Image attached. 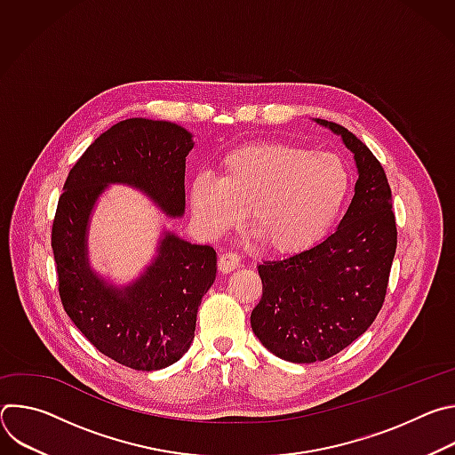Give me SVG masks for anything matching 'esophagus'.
<instances>
[{
  "label": "esophagus",
  "mask_w": 455,
  "mask_h": 455,
  "mask_svg": "<svg viewBox=\"0 0 455 455\" xmlns=\"http://www.w3.org/2000/svg\"><path fill=\"white\" fill-rule=\"evenodd\" d=\"M241 265V259L237 253H232V251H225L220 255L218 259V268L221 274H230L234 272L237 267Z\"/></svg>",
  "instance_id": "1"
}]
</instances>
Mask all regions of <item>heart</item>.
Listing matches in <instances>:
<instances>
[{"label": "heart", "instance_id": "b5f03b06", "mask_svg": "<svg viewBox=\"0 0 455 455\" xmlns=\"http://www.w3.org/2000/svg\"><path fill=\"white\" fill-rule=\"evenodd\" d=\"M349 188L340 156L290 144H250L221 160V172H200L190 205L200 228L220 237L248 212L251 230L277 253L311 246L337 218Z\"/></svg>", "mask_w": 455, "mask_h": 455}]
</instances>
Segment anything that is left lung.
Returning <instances> with one entry per match:
<instances>
[{"label":"left lung","instance_id":"obj_1","mask_svg":"<svg viewBox=\"0 0 455 455\" xmlns=\"http://www.w3.org/2000/svg\"><path fill=\"white\" fill-rule=\"evenodd\" d=\"M355 155V196L339 228L318 244L259 265L263 297L251 330L275 356L293 363L328 360L374 322L383 306L398 232L385 171L340 124L315 118Z\"/></svg>","mask_w":455,"mask_h":455}]
</instances>
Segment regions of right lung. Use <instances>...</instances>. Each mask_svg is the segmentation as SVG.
Masks as SVG:
<instances>
[{"label":"right lung","mask_w":455,"mask_h":455,"mask_svg":"<svg viewBox=\"0 0 455 455\" xmlns=\"http://www.w3.org/2000/svg\"><path fill=\"white\" fill-rule=\"evenodd\" d=\"M185 127L127 118L104 132L72 167L52 225V250L64 311L108 358L137 371L178 362L194 340L202 297L216 279V250L164 232L158 255L129 286L99 277L88 261V223L109 183L140 188L178 218L185 212Z\"/></svg>","instance_id":"add662e5"}]
</instances>
